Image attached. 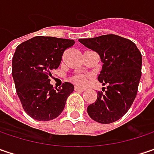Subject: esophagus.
Returning <instances> with one entry per match:
<instances>
[{"label": "esophagus", "mask_w": 154, "mask_h": 154, "mask_svg": "<svg viewBox=\"0 0 154 154\" xmlns=\"http://www.w3.org/2000/svg\"><path fill=\"white\" fill-rule=\"evenodd\" d=\"M85 90V88H83V87H80V86H77V85H76L75 86V91H84Z\"/></svg>", "instance_id": "obj_1"}]
</instances>
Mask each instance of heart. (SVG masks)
I'll return each mask as SVG.
<instances>
[{"label":"heart","mask_w":154,"mask_h":154,"mask_svg":"<svg viewBox=\"0 0 154 154\" xmlns=\"http://www.w3.org/2000/svg\"><path fill=\"white\" fill-rule=\"evenodd\" d=\"M73 81L79 85H85L87 83V77L84 75H77L73 77Z\"/></svg>","instance_id":"1"}]
</instances>
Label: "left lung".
<instances>
[{
  "mask_svg": "<svg viewBox=\"0 0 154 154\" xmlns=\"http://www.w3.org/2000/svg\"><path fill=\"white\" fill-rule=\"evenodd\" d=\"M78 40L100 54L103 65L98 80L106 85L104 93L98 91L87 113L97 122L112 123L128 112L137 96L142 74L141 53L131 40L115 34Z\"/></svg>",
  "mask_w": 154,
  "mask_h": 154,
  "instance_id": "left-lung-1",
  "label": "left lung"
}]
</instances>
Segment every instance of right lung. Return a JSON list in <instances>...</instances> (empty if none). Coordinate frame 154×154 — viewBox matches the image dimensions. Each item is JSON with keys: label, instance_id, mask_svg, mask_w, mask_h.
<instances>
[{"label": "right lung", "instance_id": "right-lung-1", "mask_svg": "<svg viewBox=\"0 0 154 154\" xmlns=\"http://www.w3.org/2000/svg\"><path fill=\"white\" fill-rule=\"evenodd\" d=\"M73 39L37 36L21 43L12 59V77L16 91L26 114L37 121H50L61 115L74 85L65 82L54 88L52 70L62 62Z\"/></svg>", "mask_w": 154, "mask_h": 154}]
</instances>
